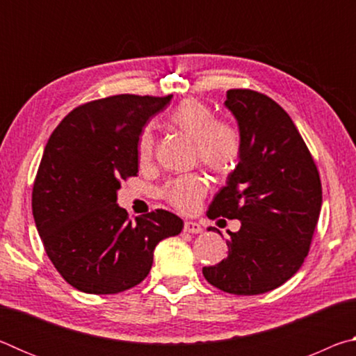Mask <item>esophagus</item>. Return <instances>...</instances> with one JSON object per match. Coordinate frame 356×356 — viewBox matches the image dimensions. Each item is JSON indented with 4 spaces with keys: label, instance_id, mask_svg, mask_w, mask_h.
Segmentation results:
<instances>
[{
    "label": "esophagus",
    "instance_id": "esophagus-1",
    "mask_svg": "<svg viewBox=\"0 0 356 356\" xmlns=\"http://www.w3.org/2000/svg\"><path fill=\"white\" fill-rule=\"evenodd\" d=\"M184 231L188 234H200V232H202V227L200 222H196V221H185Z\"/></svg>",
    "mask_w": 356,
    "mask_h": 356
}]
</instances>
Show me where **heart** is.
Instances as JSON below:
<instances>
[{
  "instance_id": "heart-1",
  "label": "heart",
  "mask_w": 356,
  "mask_h": 356,
  "mask_svg": "<svg viewBox=\"0 0 356 356\" xmlns=\"http://www.w3.org/2000/svg\"><path fill=\"white\" fill-rule=\"evenodd\" d=\"M171 127L195 143L197 159L215 174H229L237 166L242 140L236 127L216 120L213 110L200 100L186 99L171 111ZM154 154V136L144 130L138 141V159L147 165ZM207 191V182L197 174L171 180L165 186L166 201L184 213L195 212Z\"/></svg>"
}]
</instances>
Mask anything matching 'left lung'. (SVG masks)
I'll return each instance as SVG.
<instances>
[{"instance_id": "left-lung-1", "label": "left lung", "mask_w": 356, "mask_h": 356, "mask_svg": "<svg viewBox=\"0 0 356 356\" xmlns=\"http://www.w3.org/2000/svg\"><path fill=\"white\" fill-rule=\"evenodd\" d=\"M225 106L237 120L242 152L207 216L242 225L227 231V256L202 275L222 292L259 295L284 284L308 256L322 185L303 138L275 100L231 89Z\"/></svg>"}]
</instances>
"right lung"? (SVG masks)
Segmentation results:
<instances>
[{
  "label": "right lung",
  "mask_w": 356,
  "mask_h": 356,
  "mask_svg": "<svg viewBox=\"0 0 356 356\" xmlns=\"http://www.w3.org/2000/svg\"><path fill=\"white\" fill-rule=\"evenodd\" d=\"M172 95L120 94L75 108L53 131L33 188V216L45 251L70 286L124 292L146 278L154 250L184 221L166 210L127 220L120 182L138 172V141Z\"/></svg>",
  "instance_id": "1"
}]
</instances>
